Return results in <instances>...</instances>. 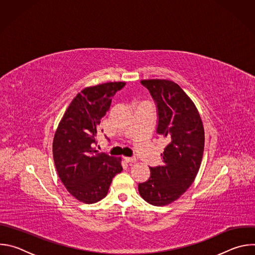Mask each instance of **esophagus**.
<instances>
[{
  "label": "esophagus",
  "mask_w": 255,
  "mask_h": 255,
  "mask_svg": "<svg viewBox=\"0 0 255 255\" xmlns=\"http://www.w3.org/2000/svg\"><path fill=\"white\" fill-rule=\"evenodd\" d=\"M124 160H125L127 163H130V164L136 162V159L133 158V157H124Z\"/></svg>",
  "instance_id": "obj_1"
}]
</instances>
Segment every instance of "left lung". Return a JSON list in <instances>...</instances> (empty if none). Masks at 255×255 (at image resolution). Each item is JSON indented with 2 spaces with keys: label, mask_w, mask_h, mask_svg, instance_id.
<instances>
[{
  "label": "left lung",
  "mask_w": 255,
  "mask_h": 255,
  "mask_svg": "<svg viewBox=\"0 0 255 255\" xmlns=\"http://www.w3.org/2000/svg\"><path fill=\"white\" fill-rule=\"evenodd\" d=\"M158 109L157 133L168 144L161 156L163 164L150 168L149 178L138 185L143 200L153 206L176 201L194 183L201 166L205 131L192 99L177 84L168 80H142Z\"/></svg>",
  "instance_id": "1"
}]
</instances>
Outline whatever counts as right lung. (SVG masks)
I'll use <instances>...</instances> for the list:
<instances>
[{
  "instance_id": "1",
  "label": "right lung",
  "mask_w": 255,
  "mask_h": 255,
  "mask_svg": "<svg viewBox=\"0 0 255 255\" xmlns=\"http://www.w3.org/2000/svg\"><path fill=\"white\" fill-rule=\"evenodd\" d=\"M126 83L111 82L85 88L71 101L54 133L53 160L67 192L80 202L104 199L113 177L121 172V157L99 152L94 145L101 119L112 97Z\"/></svg>"
}]
</instances>
